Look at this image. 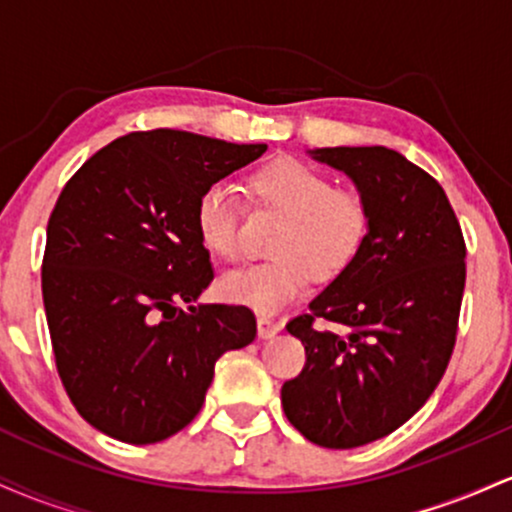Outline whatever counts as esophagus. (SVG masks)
<instances>
[{"label": "esophagus", "mask_w": 512, "mask_h": 512, "mask_svg": "<svg viewBox=\"0 0 512 512\" xmlns=\"http://www.w3.org/2000/svg\"><path fill=\"white\" fill-rule=\"evenodd\" d=\"M279 332H281V322H276L274 317H267V315L257 317V334H260V339H272L274 334Z\"/></svg>", "instance_id": "obj_1"}]
</instances>
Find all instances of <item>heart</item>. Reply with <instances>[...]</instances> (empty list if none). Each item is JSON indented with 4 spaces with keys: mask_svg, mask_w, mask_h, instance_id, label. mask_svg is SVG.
Returning <instances> with one entry per match:
<instances>
[{
    "mask_svg": "<svg viewBox=\"0 0 512 512\" xmlns=\"http://www.w3.org/2000/svg\"><path fill=\"white\" fill-rule=\"evenodd\" d=\"M252 199L284 214L272 240V260L233 269L219 279L223 301L274 315L303 296L313 276H342L366 248L370 236L368 199L356 190L334 187L332 178L310 163L284 156L248 178ZM240 204L226 185L202 192L195 211L197 236L223 262L238 257Z\"/></svg>",
    "mask_w": 512,
    "mask_h": 512,
    "instance_id": "1",
    "label": "heart"
}]
</instances>
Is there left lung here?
Masks as SVG:
<instances>
[{
    "label": "left lung",
    "mask_w": 512,
    "mask_h": 512,
    "mask_svg": "<svg viewBox=\"0 0 512 512\" xmlns=\"http://www.w3.org/2000/svg\"><path fill=\"white\" fill-rule=\"evenodd\" d=\"M308 154L349 175L373 223L358 260L286 325L305 346V368L281 387V407L310 443L349 450L397 431L438 387L455 346L467 250L443 187L402 154ZM317 316L343 332L317 331Z\"/></svg>",
    "instance_id": "1"
}]
</instances>
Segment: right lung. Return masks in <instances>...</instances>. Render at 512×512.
Here are the masks:
<instances>
[{"label":"right lung","mask_w":512,"mask_h":512,"mask_svg":"<svg viewBox=\"0 0 512 512\" xmlns=\"http://www.w3.org/2000/svg\"><path fill=\"white\" fill-rule=\"evenodd\" d=\"M264 151L180 129L132 132L64 185L48 221L43 303L64 390L105 436L149 445L182 431L216 361L255 339L250 308L197 303L214 269L195 211L207 187Z\"/></svg>","instance_id":"1"}]
</instances>
